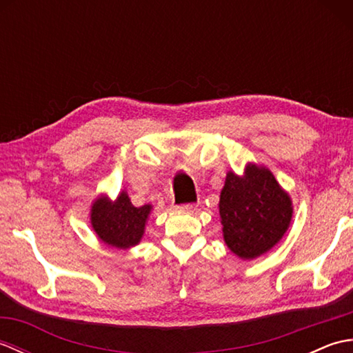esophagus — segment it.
<instances>
[{
  "label": "esophagus",
  "mask_w": 353,
  "mask_h": 353,
  "mask_svg": "<svg viewBox=\"0 0 353 353\" xmlns=\"http://www.w3.org/2000/svg\"><path fill=\"white\" fill-rule=\"evenodd\" d=\"M181 211H185V212H196V211H197V205H194V203L182 205V206H181Z\"/></svg>",
  "instance_id": "1"
}]
</instances>
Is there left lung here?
Returning <instances> with one entry per match:
<instances>
[{
    "label": "left lung",
    "mask_w": 353,
    "mask_h": 353,
    "mask_svg": "<svg viewBox=\"0 0 353 353\" xmlns=\"http://www.w3.org/2000/svg\"><path fill=\"white\" fill-rule=\"evenodd\" d=\"M223 236L241 259H254L281 241L288 230L292 203L273 172L247 163L244 176L226 174L220 194Z\"/></svg>",
    "instance_id": "obj_1"
}]
</instances>
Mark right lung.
Segmentation results:
<instances>
[{
  "mask_svg": "<svg viewBox=\"0 0 353 353\" xmlns=\"http://www.w3.org/2000/svg\"><path fill=\"white\" fill-rule=\"evenodd\" d=\"M152 205L137 208L127 196L119 192L115 201L101 196L95 199L91 208V224L100 241L115 249H130L144 235Z\"/></svg>",
  "mask_w": 353,
  "mask_h": 353,
  "instance_id": "add662e5",
  "label": "right lung"
}]
</instances>
